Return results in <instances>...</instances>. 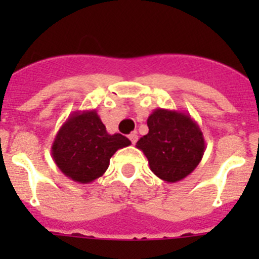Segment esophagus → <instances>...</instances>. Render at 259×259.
<instances>
[{
  "label": "esophagus",
  "instance_id": "obj_1",
  "mask_svg": "<svg viewBox=\"0 0 259 259\" xmlns=\"http://www.w3.org/2000/svg\"><path fill=\"white\" fill-rule=\"evenodd\" d=\"M130 140H131V143L132 144H136V141H137V139H139V136H137V134L136 132H132L131 135H130Z\"/></svg>",
  "mask_w": 259,
  "mask_h": 259
}]
</instances>
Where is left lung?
Segmentation results:
<instances>
[{
    "label": "left lung",
    "instance_id": "8db88e82",
    "mask_svg": "<svg viewBox=\"0 0 259 259\" xmlns=\"http://www.w3.org/2000/svg\"><path fill=\"white\" fill-rule=\"evenodd\" d=\"M149 132L137 141L150 170L159 179L176 183L193 172L205 153V140L189 114L158 107L148 118Z\"/></svg>",
    "mask_w": 259,
    "mask_h": 259
}]
</instances>
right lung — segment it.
<instances>
[{
  "label": "right lung",
  "mask_w": 259,
  "mask_h": 259,
  "mask_svg": "<svg viewBox=\"0 0 259 259\" xmlns=\"http://www.w3.org/2000/svg\"><path fill=\"white\" fill-rule=\"evenodd\" d=\"M131 145L120 134H107L96 110L70 114L52 145L53 159L68 179L88 184L105 174L116 150Z\"/></svg>",
  "instance_id": "1"
}]
</instances>
